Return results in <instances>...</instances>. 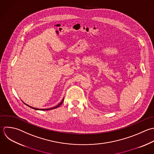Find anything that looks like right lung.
<instances>
[{
	"mask_svg": "<svg viewBox=\"0 0 154 154\" xmlns=\"http://www.w3.org/2000/svg\"><path fill=\"white\" fill-rule=\"evenodd\" d=\"M63 100L60 102V103H59L57 106H56V107H52V108H50V109H36V108H34V107H30V106H28V105H27V104H26V105H27V106H29V107H30V108H32V109H35V110H51V109H56V108H57V107H59L62 104V103H63Z\"/></svg>",
	"mask_w": 154,
	"mask_h": 154,
	"instance_id": "add662e5",
	"label": "right lung"
}]
</instances>
